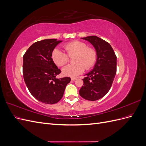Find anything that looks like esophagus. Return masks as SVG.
I'll return each instance as SVG.
<instances>
[{
    "label": "esophagus",
    "mask_w": 146,
    "mask_h": 146,
    "mask_svg": "<svg viewBox=\"0 0 146 146\" xmlns=\"http://www.w3.org/2000/svg\"><path fill=\"white\" fill-rule=\"evenodd\" d=\"M77 80L76 78H74V77L71 78V80H72V81H74V80Z\"/></svg>",
    "instance_id": "obj_1"
}]
</instances>
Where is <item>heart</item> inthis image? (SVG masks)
<instances>
[{
    "instance_id": "1",
    "label": "heart",
    "mask_w": 146,
    "mask_h": 146,
    "mask_svg": "<svg viewBox=\"0 0 146 146\" xmlns=\"http://www.w3.org/2000/svg\"><path fill=\"white\" fill-rule=\"evenodd\" d=\"M68 55L56 48L52 53V58L54 63L58 66H62L69 61V57L76 55L74 59L75 64H69L62 69L66 76L76 77L84 72L86 69H91L96 63L98 55L93 48L88 47L85 42L80 41L69 42L64 45Z\"/></svg>"
}]
</instances>
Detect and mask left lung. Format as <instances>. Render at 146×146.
Here are the masks:
<instances>
[{"label": "left lung", "mask_w": 146, "mask_h": 146, "mask_svg": "<svg viewBox=\"0 0 146 146\" xmlns=\"http://www.w3.org/2000/svg\"><path fill=\"white\" fill-rule=\"evenodd\" d=\"M82 39L94 47L98 58L93 69L83 79L79 94L87 100L94 101L103 98L111 88L116 74L117 57L111 45L104 39L96 36Z\"/></svg>", "instance_id": "1"}]
</instances>
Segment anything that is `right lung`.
Segmentation results:
<instances>
[{
	"mask_svg": "<svg viewBox=\"0 0 146 146\" xmlns=\"http://www.w3.org/2000/svg\"><path fill=\"white\" fill-rule=\"evenodd\" d=\"M62 41L47 39L31 46L23 56V76L26 86L34 98L47 104H54L63 98L68 77L56 78L61 70L52 58L55 47Z\"/></svg>",
	"mask_w": 146,
	"mask_h": 146,
	"instance_id": "add662e5",
	"label": "right lung"
}]
</instances>
